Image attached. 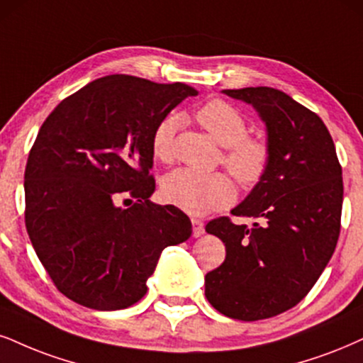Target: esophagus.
Listing matches in <instances>:
<instances>
[{
    "label": "esophagus",
    "mask_w": 363,
    "mask_h": 363,
    "mask_svg": "<svg viewBox=\"0 0 363 363\" xmlns=\"http://www.w3.org/2000/svg\"><path fill=\"white\" fill-rule=\"evenodd\" d=\"M191 225H194V237H200L205 232L203 220L200 218H191Z\"/></svg>",
    "instance_id": "1"
}]
</instances>
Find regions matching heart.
<instances>
[{"label": "heart", "instance_id": "obj_1", "mask_svg": "<svg viewBox=\"0 0 363 363\" xmlns=\"http://www.w3.org/2000/svg\"><path fill=\"white\" fill-rule=\"evenodd\" d=\"M196 121L223 146L220 161L244 186H254L262 180L271 164V147L264 138L249 136L247 119L227 101L212 99L196 111ZM180 126L178 116H167L156 124L151 134V155L168 163L173 158L174 134ZM161 195L174 207L203 216L229 205L235 196L234 182L222 172L196 173L178 168L164 174Z\"/></svg>", "mask_w": 363, "mask_h": 363}]
</instances>
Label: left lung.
Listing matches in <instances>:
<instances>
[{
	"label": "left lung",
	"mask_w": 363,
	"mask_h": 363,
	"mask_svg": "<svg viewBox=\"0 0 363 363\" xmlns=\"http://www.w3.org/2000/svg\"><path fill=\"white\" fill-rule=\"evenodd\" d=\"M252 104L267 128L271 164L232 216L205 230L225 244V261L205 276V296L234 320L271 318L310 293L337 247L342 220V167L325 123L272 87L227 89Z\"/></svg>",
	"instance_id": "left-lung-1"
}]
</instances>
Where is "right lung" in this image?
<instances>
[{
  "label": "right lung",
  "mask_w": 363,
  "mask_h": 363,
  "mask_svg": "<svg viewBox=\"0 0 363 363\" xmlns=\"http://www.w3.org/2000/svg\"><path fill=\"white\" fill-rule=\"evenodd\" d=\"M196 94L180 82L107 75L45 119L26 161L25 223L64 296L99 311L131 306L146 294L161 250L191 235L186 213L150 202V169L155 126Z\"/></svg>",
  "instance_id": "add662e5"
}]
</instances>
